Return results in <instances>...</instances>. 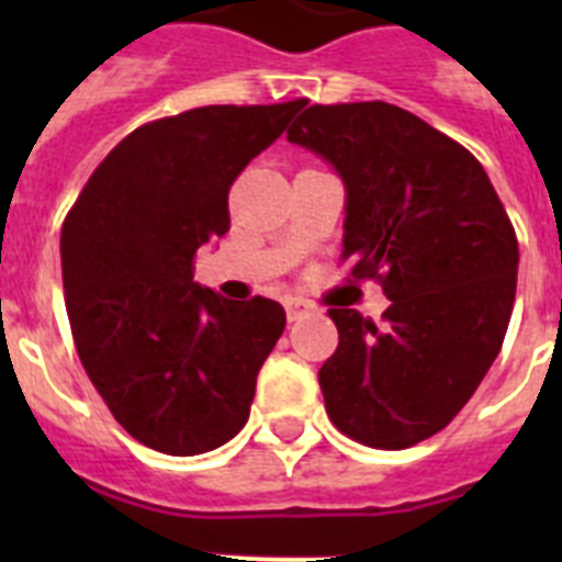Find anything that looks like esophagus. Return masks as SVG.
Instances as JSON below:
<instances>
[{
  "label": "esophagus",
  "mask_w": 562,
  "mask_h": 562,
  "mask_svg": "<svg viewBox=\"0 0 562 562\" xmlns=\"http://www.w3.org/2000/svg\"><path fill=\"white\" fill-rule=\"evenodd\" d=\"M308 308L312 306H308L306 300H297V297L285 300V315H289L291 324H294V321H300L303 315H308Z\"/></svg>",
  "instance_id": "34e87169"
}]
</instances>
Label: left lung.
<instances>
[{
	"instance_id": "8db88e82",
	"label": "left lung",
	"mask_w": 562,
	"mask_h": 562,
	"mask_svg": "<svg viewBox=\"0 0 562 562\" xmlns=\"http://www.w3.org/2000/svg\"><path fill=\"white\" fill-rule=\"evenodd\" d=\"M289 139L347 187L341 262L391 306L375 326L329 308L338 350L317 373L338 431L408 449L470 402L505 341L519 245L487 171L452 136L387 101L312 104Z\"/></svg>"
}]
</instances>
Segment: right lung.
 <instances>
[{"instance_id":"1","label":"right lung","mask_w":562,"mask_h":562,"mask_svg":"<svg viewBox=\"0 0 562 562\" xmlns=\"http://www.w3.org/2000/svg\"><path fill=\"white\" fill-rule=\"evenodd\" d=\"M303 104H210L148 122L66 212L75 350L119 426L148 449L210 452L247 423L285 312L277 300L201 289L194 254L227 233L229 187Z\"/></svg>"}]
</instances>
